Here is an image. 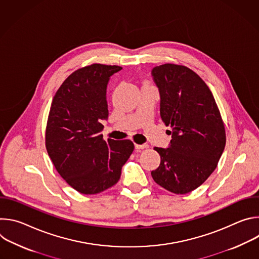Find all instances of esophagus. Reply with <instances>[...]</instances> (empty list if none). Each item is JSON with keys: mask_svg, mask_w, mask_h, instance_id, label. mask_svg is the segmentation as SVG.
<instances>
[{"mask_svg": "<svg viewBox=\"0 0 259 259\" xmlns=\"http://www.w3.org/2000/svg\"><path fill=\"white\" fill-rule=\"evenodd\" d=\"M134 146H135V149L136 150H143V149H145L146 147V144H134Z\"/></svg>", "mask_w": 259, "mask_h": 259, "instance_id": "obj_1", "label": "esophagus"}]
</instances>
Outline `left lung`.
Listing matches in <instances>:
<instances>
[{
    "label": "left lung",
    "mask_w": 259,
    "mask_h": 259,
    "mask_svg": "<svg viewBox=\"0 0 259 259\" xmlns=\"http://www.w3.org/2000/svg\"><path fill=\"white\" fill-rule=\"evenodd\" d=\"M152 77L172 137L167 149L155 147L161 163L152 176L171 193L188 194L215 170L226 146L224 122L209 87L189 67L162 64L153 68Z\"/></svg>",
    "instance_id": "obj_1"
}]
</instances>
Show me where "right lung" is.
<instances>
[{"mask_svg":"<svg viewBox=\"0 0 259 259\" xmlns=\"http://www.w3.org/2000/svg\"><path fill=\"white\" fill-rule=\"evenodd\" d=\"M121 66L92 64L72 72L53 97L46 128V149L69 186L94 195L116 184L131 156L130 140L103 139L107 85Z\"/></svg>","mask_w":259,"mask_h":259,"instance_id":"add662e5","label":"right lung"}]
</instances>
